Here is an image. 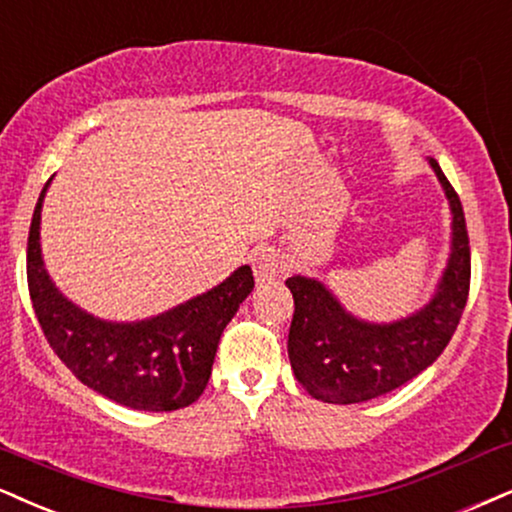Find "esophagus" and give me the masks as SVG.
<instances>
[{
	"instance_id": "obj_1",
	"label": "esophagus",
	"mask_w": 512,
	"mask_h": 512,
	"mask_svg": "<svg viewBox=\"0 0 512 512\" xmlns=\"http://www.w3.org/2000/svg\"><path fill=\"white\" fill-rule=\"evenodd\" d=\"M251 266H254V275L261 285L263 282H273L275 277H280L282 270H285V263H282L280 254H277L275 249H270V246H263V249L254 251Z\"/></svg>"
}]
</instances>
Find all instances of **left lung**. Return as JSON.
<instances>
[{
    "mask_svg": "<svg viewBox=\"0 0 512 512\" xmlns=\"http://www.w3.org/2000/svg\"><path fill=\"white\" fill-rule=\"evenodd\" d=\"M453 211L451 261L439 292L420 313L394 325H368L308 277L287 280L294 318L287 351L296 380L327 403L377 399L413 380L441 356L460 323L470 294V237L458 192L430 159Z\"/></svg>",
    "mask_w": 512,
    "mask_h": 512,
    "instance_id": "1",
    "label": "left lung"
}]
</instances>
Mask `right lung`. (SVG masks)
I'll use <instances>...</instances> for the list:
<instances>
[{"mask_svg": "<svg viewBox=\"0 0 512 512\" xmlns=\"http://www.w3.org/2000/svg\"><path fill=\"white\" fill-rule=\"evenodd\" d=\"M49 185V180H47ZM37 199L28 235V289L44 339L82 384L135 410H178L204 394L225 325L254 289L249 266L211 292L142 323H104L56 292L42 266Z\"/></svg>", "mask_w": 512, "mask_h": 512, "instance_id": "add662e5", "label": "right lung"}]
</instances>
